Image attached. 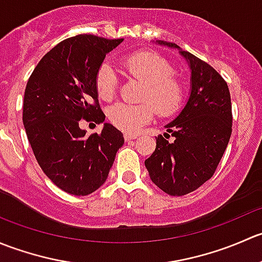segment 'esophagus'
Returning a JSON list of instances; mask_svg holds the SVG:
<instances>
[{
    "label": "esophagus",
    "instance_id": "esophagus-1",
    "mask_svg": "<svg viewBox=\"0 0 262 262\" xmlns=\"http://www.w3.org/2000/svg\"><path fill=\"white\" fill-rule=\"evenodd\" d=\"M138 138V136H137V134H124V139H125L126 142L128 141H132V139H137Z\"/></svg>",
    "mask_w": 262,
    "mask_h": 262
}]
</instances>
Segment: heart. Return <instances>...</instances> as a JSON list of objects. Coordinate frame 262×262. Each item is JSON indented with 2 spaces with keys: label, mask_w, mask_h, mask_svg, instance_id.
<instances>
[{
  "label": "heart",
  "mask_w": 262,
  "mask_h": 262,
  "mask_svg": "<svg viewBox=\"0 0 262 262\" xmlns=\"http://www.w3.org/2000/svg\"><path fill=\"white\" fill-rule=\"evenodd\" d=\"M121 67L126 75L141 81L143 90L141 104L118 102L107 113L113 125L126 133H134L142 125L149 123L156 112L168 118L181 109L185 100V86L178 76L175 67L165 57L156 52H137L121 59ZM95 87L99 97L110 101L119 87V77L114 68L107 63L100 66L95 77Z\"/></svg>",
  "instance_id": "obj_1"
}]
</instances>
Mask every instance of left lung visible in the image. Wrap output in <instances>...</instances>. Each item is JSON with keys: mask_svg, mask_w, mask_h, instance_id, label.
<instances>
[{"mask_svg": "<svg viewBox=\"0 0 262 262\" xmlns=\"http://www.w3.org/2000/svg\"><path fill=\"white\" fill-rule=\"evenodd\" d=\"M170 48L180 47L157 40ZM191 71V92L182 112L156 137V149L144 161L150 180L162 191L181 196L215 172L232 134V104L227 82L207 62L180 49Z\"/></svg>", "mask_w": 262, "mask_h": 262, "instance_id": "obj_1", "label": "left lung"}]
</instances>
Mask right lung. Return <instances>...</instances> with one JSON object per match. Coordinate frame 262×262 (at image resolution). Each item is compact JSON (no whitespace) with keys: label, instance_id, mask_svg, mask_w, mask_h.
Instances as JSON below:
<instances>
[{"label":"right lung","instance_id":"1","mask_svg":"<svg viewBox=\"0 0 262 262\" xmlns=\"http://www.w3.org/2000/svg\"><path fill=\"white\" fill-rule=\"evenodd\" d=\"M121 41L91 34L66 39L41 58L26 84L23 121L29 143L44 173L68 194L84 196L99 189L124 144L112 124L91 136L80 128L81 119L105 120L95 77Z\"/></svg>","mask_w":262,"mask_h":262}]
</instances>
